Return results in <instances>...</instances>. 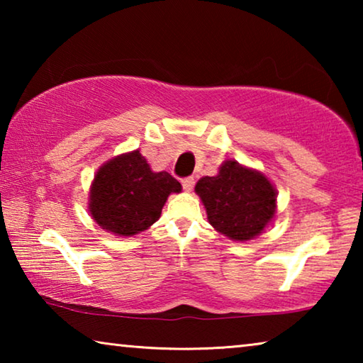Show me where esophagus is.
<instances>
[{
  "instance_id": "34e87169",
  "label": "esophagus",
  "mask_w": 363,
  "mask_h": 363,
  "mask_svg": "<svg viewBox=\"0 0 363 363\" xmlns=\"http://www.w3.org/2000/svg\"><path fill=\"white\" fill-rule=\"evenodd\" d=\"M182 182V187L186 192H190V190L194 189V184H195V179L194 177H184V179L181 181Z\"/></svg>"
}]
</instances>
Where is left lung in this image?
Wrapping results in <instances>:
<instances>
[{
	"label": "left lung",
	"instance_id": "8db88e82",
	"mask_svg": "<svg viewBox=\"0 0 363 363\" xmlns=\"http://www.w3.org/2000/svg\"><path fill=\"white\" fill-rule=\"evenodd\" d=\"M213 229L233 242L261 235L277 214V189L261 171L227 158L216 176L195 184Z\"/></svg>",
	"mask_w": 363,
	"mask_h": 363
}]
</instances>
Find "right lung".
I'll return each mask as SVG.
<instances>
[{
  "mask_svg": "<svg viewBox=\"0 0 363 363\" xmlns=\"http://www.w3.org/2000/svg\"><path fill=\"white\" fill-rule=\"evenodd\" d=\"M182 186L167 171H152L139 150L107 160L91 182V218L118 237H133L149 229L162 216L171 194Z\"/></svg>",
  "mask_w": 363,
  "mask_h": 363,
  "instance_id": "obj_1",
  "label": "right lung"
}]
</instances>
